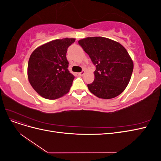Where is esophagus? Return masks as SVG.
Returning <instances> with one entry per match:
<instances>
[{"label":"esophagus","mask_w":161,"mask_h":161,"mask_svg":"<svg viewBox=\"0 0 161 161\" xmlns=\"http://www.w3.org/2000/svg\"><path fill=\"white\" fill-rule=\"evenodd\" d=\"M85 73V72L84 70H82V72H79V73H78V75H79V76H82V75H84Z\"/></svg>","instance_id":"1"}]
</instances>
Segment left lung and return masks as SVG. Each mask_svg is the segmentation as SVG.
<instances>
[{"label":"left lung","mask_w":161,"mask_h":161,"mask_svg":"<svg viewBox=\"0 0 161 161\" xmlns=\"http://www.w3.org/2000/svg\"><path fill=\"white\" fill-rule=\"evenodd\" d=\"M95 67V80L89 90L99 98H114L128 86L134 64L125 48L119 43L103 37H86L78 42Z\"/></svg>","instance_id":"1"}]
</instances>
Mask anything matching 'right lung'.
<instances>
[{
    "label": "right lung",
    "instance_id": "1",
    "mask_svg": "<svg viewBox=\"0 0 161 161\" xmlns=\"http://www.w3.org/2000/svg\"><path fill=\"white\" fill-rule=\"evenodd\" d=\"M75 38L47 42L37 47L30 56L27 76L31 86L47 99H56L66 94L75 76L69 72L67 49Z\"/></svg>",
    "mask_w": 161,
    "mask_h": 161
}]
</instances>
